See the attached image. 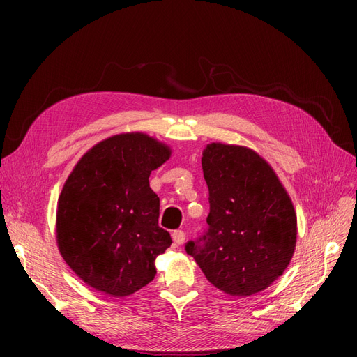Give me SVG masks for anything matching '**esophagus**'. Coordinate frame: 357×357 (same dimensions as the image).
I'll return each instance as SVG.
<instances>
[{
    "label": "esophagus",
    "instance_id": "34e87169",
    "mask_svg": "<svg viewBox=\"0 0 357 357\" xmlns=\"http://www.w3.org/2000/svg\"><path fill=\"white\" fill-rule=\"evenodd\" d=\"M172 240H174V243L176 244H183L185 243V240H186V234L183 232V231H174L172 232Z\"/></svg>",
    "mask_w": 357,
    "mask_h": 357
}]
</instances>
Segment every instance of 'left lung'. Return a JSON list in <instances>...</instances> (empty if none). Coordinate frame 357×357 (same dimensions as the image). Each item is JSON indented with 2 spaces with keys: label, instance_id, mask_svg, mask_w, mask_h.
Instances as JSON below:
<instances>
[{
  "label": "left lung",
  "instance_id": "8db88e82",
  "mask_svg": "<svg viewBox=\"0 0 357 357\" xmlns=\"http://www.w3.org/2000/svg\"><path fill=\"white\" fill-rule=\"evenodd\" d=\"M210 192L208 229L186 244L208 282L231 296H252L284 273L296 247L294 204L255 150L210 143L202 152Z\"/></svg>",
  "mask_w": 357,
  "mask_h": 357
}]
</instances>
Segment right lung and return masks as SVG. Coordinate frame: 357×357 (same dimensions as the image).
Wrapping results in <instances>:
<instances>
[{
    "mask_svg": "<svg viewBox=\"0 0 357 357\" xmlns=\"http://www.w3.org/2000/svg\"><path fill=\"white\" fill-rule=\"evenodd\" d=\"M169 156L165 143L126 132L95 144L71 171L58 199L56 243L92 289L123 298L155 278V259L172 241L158 225L149 177Z\"/></svg>",
    "mask_w": 357,
    "mask_h": 357,
    "instance_id": "obj_1",
    "label": "right lung"
}]
</instances>
